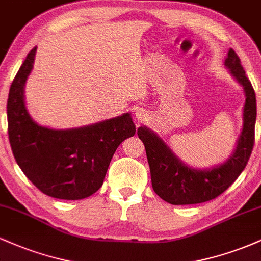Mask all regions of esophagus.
Instances as JSON below:
<instances>
[{"instance_id": "esophagus-1", "label": "esophagus", "mask_w": 261, "mask_h": 261, "mask_svg": "<svg viewBox=\"0 0 261 261\" xmlns=\"http://www.w3.org/2000/svg\"><path fill=\"white\" fill-rule=\"evenodd\" d=\"M135 118L139 121H145L146 118H147V113L143 109H136L135 110Z\"/></svg>"}]
</instances>
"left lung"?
Returning a JSON list of instances; mask_svg holds the SVG:
<instances>
[{"label":"left lung","instance_id":"1","mask_svg":"<svg viewBox=\"0 0 261 261\" xmlns=\"http://www.w3.org/2000/svg\"><path fill=\"white\" fill-rule=\"evenodd\" d=\"M224 66L233 79L243 87L245 94L243 127L234 151L226 162L211 168H193L180 161L154 131L147 126L137 128L139 139L146 148L152 188L161 199L172 205H191L216 199L236 181L249 161L256 120L255 92L233 49H229L227 54Z\"/></svg>","mask_w":261,"mask_h":261}]
</instances>
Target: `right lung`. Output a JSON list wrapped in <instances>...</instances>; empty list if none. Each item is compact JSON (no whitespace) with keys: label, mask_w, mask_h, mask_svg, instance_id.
Masks as SVG:
<instances>
[{"label":"right lung","mask_w":261,"mask_h":261,"mask_svg":"<svg viewBox=\"0 0 261 261\" xmlns=\"http://www.w3.org/2000/svg\"><path fill=\"white\" fill-rule=\"evenodd\" d=\"M37 47L27 55L10 88L8 137L17 164L45 195L62 200L91 196L103 185L116 148L136 133L130 113L82 127L50 128L32 119L24 86Z\"/></svg>","instance_id":"right-lung-1"}]
</instances>
